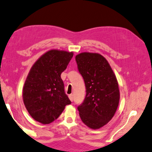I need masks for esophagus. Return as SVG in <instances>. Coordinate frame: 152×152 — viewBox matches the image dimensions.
I'll use <instances>...</instances> for the list:
<instances>
[{
  "label": "esophagus",
  "mask_w": 152,
  "mask_h": 152,
  "mask_svg": "<svg viewBox=\"0 0 152 152\" xmlns=\"http://www.w3.org/2000/svg\"><path fill=\"white\" fill-rule=\"evenodd\" d=\"M69 99L71 101V102H73V94L69 95Z\"/></svg>",
  "instance_id": "esophagus-1"
}]
</instances>
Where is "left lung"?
<instances>
[{
	"label": "left lung",
	"instance_id": "1",
	"mask_svg": "<svg viewBox=\"0 0 152 152\" xmlns=\"http://www.w3.org/2000/svg\"><path fill=\"white\" fill-rule=\"evenodd\" d=\"M75 60L86 89L84 102L77 107L79 116L89 128L99 129L112 119L118 109V80L107 59L99 53H81Z\"/></svg>",
	"mask_w": 152,
	"mask_h": 152
}]
</instances>
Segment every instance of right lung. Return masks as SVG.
Masks as SVG:
<instances>
[{
    "label": "right lung",
    "mask_w": 152,
    "mask_h": 152,
    "mask_svg": "<svg viewBox=\"0 0 152 152\" xmlns=\"http://www.w3.org/2000/svg\"><path fill=\"white\" fill-rule=\"evenodd\" d=\"M73 56V52L49 50L31 68L24 84L23 99L28 113L39 123L54 121L71 103L64 91L61 74Z\"/></svg>",
    "instance_id": "add662e5"
}]
</instances>
